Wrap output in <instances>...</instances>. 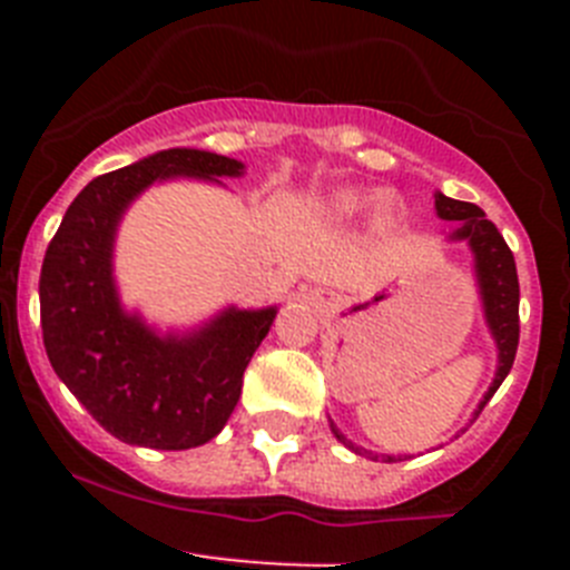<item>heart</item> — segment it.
I'll list each match as a JSON object with an SVG mask.
<instances>
[{
	"label": "heart",
	"instance_id": "1",
	"mask_svg": "<svg viewBox=\"0 0 570 570\" xmlns=\"http://www.w3.org/2000/svg\"><path fill=\"white\" fill-rule=\"evenodd\" d=\"M376 203V196L365 194V190H347V194H342L340 199H336V208H340V214H360V210H365L367 205H374ZM387 199L382 196L380 205H376V214L380 216H387Z\"/></svg>",
	"mask_w": 570,
	"mask_h": 570
}]
</instances>
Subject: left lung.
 <instances>
[{"instance_id": "8db88e82", "label": "left lung", "mask_w": 570, "mask_h": 570, "mask_svg": "<svg viewBox=\"0 0 570 570\" xmlns=\"http://www.w3.org/2000/svg\"><path fill=\"white\" fill-rule=\"evenodd\" d=\"M434 208L440 219H448V223L454 225V228L448 230V239L468 242V248H471L473 276H476V285H480L482 314H485L488 331H491L493 342H497V374H493L491 387H488L480 407H476V414H473L480 416L485 402L497 394V387L502 385V380L511 371L517 345H520V279H517V262H513L511 248L505 245L497 225L485 219L482 208L451 199V196L440 194V190L434 194ZM331 431H334V436L342 445L351 448L354 454L367 456V460H380V456L385 462L402 460V456L391 454H371L365 448L354 445V442L345 440L336 431L334 422H331Z\"/></svg>"}]
</instances>
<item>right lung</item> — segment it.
Instances as JSON below:
<instances>
[{
    "mask_svg": "<svg viewBox=\"0 0 570 570\" xmlns=\"http://www.w3.org/2000/svg\"><path fill=\"white\" fill-rule=\"evenodd\" d=\"M242 174L239 159L210 150L150 154L85 185L45 250L39 311L50 365L88 414L128 445L185 451L214 440L234 414L242 374L268 336L276 305H230L199 328L163 334L119 299L116 230L154 183L223 185Z\"/></svg>",
    "mask_w": 570,
    "mask_h": 570,
    "instance_id": "obj_1",
    "label": "right lung"
}]
</instances>
